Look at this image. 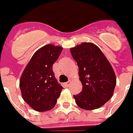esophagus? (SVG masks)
<instances>
[{
	"label": "esophagus",
	"mask_w": 133,
	"mask_h": 133,
	"mask_svg": "<svg viewBox=\"0 0 133 133\" xmlns=\"http://www.w3.org/2000/svg\"><path fill=\"white\" fill-rule=\"evenodd\" d=\"M71 80L68 81L66 83H65V85H66V86H68V85H70V84H71Z\"/></svg>",
	"instance_id": "obj_1"
}]
</instances>
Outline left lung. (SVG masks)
Instances as JSON below:
<instances>
[{
    "label": "left lung",
    "mask_w": 133,
    "mask_h": 133,
    "mask_svg": "<svg viewBox=\"0 0 133 133\" xmlns=\"http://www.w3.org/2000/svg\"><path fill=\"white\" fill-rule=\"evenodd\" d=\"M79 67L82 90L74 96L82 109L91 110L101 108L111 98L116 85L115 72L98 46L83 43L71 48Z\"/></svg>",
    "instance_id": "obj_1"
}]
</instances>
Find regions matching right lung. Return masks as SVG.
<instances>
[{"label":"right lung","mask_w":133,"mask_h":133,"mask_svg":"<svg viewBox=\"0 0 133 133\" xmlns=\"http://www.w3.org/2000/svg\"><path fill=\"white\" fill-rule=\"evenodd\" d=\"M61 46L48 44L38 49L31 58L20 79L23 100L38 112L51 110L59 97L62 86L57 82L53 64L62 52Z\"/></svg>","instance_id":"right-lung-1"}]
</instances>
